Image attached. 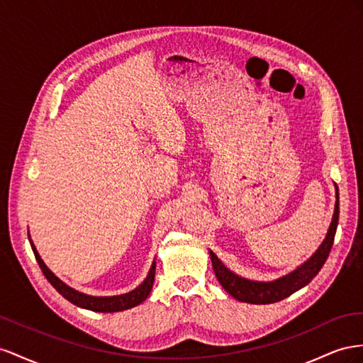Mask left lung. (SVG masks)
I'll return each mask as SVG.
<instances>
[{"instance_id": "8db88e82", "label": "left lung", "mask_w": 363, "mask_h": 363, "mask_svg": "<svg viewBox=\"0 0 363 363\" xmlns=\"http://www.w3.org/2000/svg\"><path fill=\"white\" fill-rule=\"evenodd\" d=\"M335 190H336L335 211H333V217H331V222H330L324 242L319 245V247L312 254V257H308L303 264L295 267L292 272H289L277 279H272V281H257V279L245 278L242 275H237L235 272H233L231 269H228L220 262V258L210 250L208 252H210L214 274L225 291L233 298H235L237 301H242V303L272 304V303L281 301V299L287 296H291L292 294H295L296 291H299V289H303L304 286H307L310 281H312L320 271V267L324 266L327 257L331 251V246H333V242H335V234H336L337 220H339V190L336 184H335Z\"/></svg>"}]
</instances>
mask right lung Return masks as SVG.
<instances>
[{"label": "right lung", "mask_w": 363, "mask_h": 363, "mask_svg": "<svg viewBox=\"0 0 363 363\" xmlns=\"http://www.w3.org/2000/svg\"><path fill=\"white\" fill-rule=\"evenodd\" d=\"M28 240H30V245H32V250H33V254L36 257V262L40 267V271H43V274L45 275L50 284L53 286L62 296L68 299L69 303H72L77 307L92 310V312H100V313L123 312V310H128V308H132V307L141 304L144 299L149 296V294L152 291V286L155 281V269H157V262L155 260L149 269L147 277L144 278V281L138 287L133 289V291H130L128 294H121V295H113V296H92V295L76 291V289H72L71 286L62 281L59 277H56L53 272H51L47 267V264L44 263L43 258H40L36 246L32 240V237L30 235H28Z\"/></svg>", "instance_id": "right-lung-1"}]
</instances>
